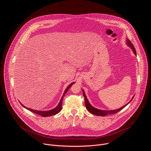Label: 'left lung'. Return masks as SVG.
<instances>
[{"mask_svg":"<svg viewBox=\"0 0 151 151\" xmlns=\"http://www.w3.org/2000/svg\"><path fill=\"white\" fill-rule=\"evenodd\" d=\"M126 44L127 45L130 47L133 52H134V54L136 55V51L135 50V48L133 46V45L132 44V43L128 39H127L126 40ZM82 91H83V97H84V99H85V105L86 106V108H87V109L92 114L94 115H97V116H106V115H111V114H116L117 112H118L119 111H120L121 110H122L123 108H124V107L128 104L130 103V102H131L132 101V100L133 99L134 97V95L133 96V97H132V100L129 101L127 104H126L125 105H124V106L120 107V108L119 109H115V110H109V111H104V110H100V109H97V108H95V107H94L89 102V101L88 100L87 98V96H86L85 94V92H84V90H82Z\"/></svg>","mask_w":151,"mask_h":151,"instance_id":"1","label":"left lung"}]
</instances>
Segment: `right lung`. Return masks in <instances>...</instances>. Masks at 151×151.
Segmentation results:
<instances>
[{
	"label": "right lung",
	"instance_id": "right-lung-1",
	"mask_svg": "<svg viewBox=\"0 0 151 151\" xmlns=\"http://www.w3.org/2000/svg\"><path fill=\"white\" fill-rule=\"evenodd\" d=\"M75 83V82H72V83H71L70 85H68V87L66 88V89L65 90V91H64V93H63V96L61 97V100H60L59 103L58 104V105L55 107V108H54V109H51V110H50V111H36V110H33V109H31L28 108V107L24 106L23 104H21V103H20V104H21V105H22V106L24 107V108L27 109V110H29L30 111H31V112H33V113H35V114H37V115H40V116H42L46 117V116H52V115H55V114L59 113V112L61 111V108H62V102H63V97L64 96V95H65V94H66V93L68 92V91L69 90V89L70 88L71 86H72L73 83Z\"/></svg>",
	"mask_w": 151,
	"mask_h": 151
}]
</instances>
